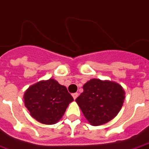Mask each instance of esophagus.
I'll return each instance as SVG.
<instances>
[{"mask_svg": "<svg viewBox=\"0 0 149 149\" xmlns=\"http://www.w3.org/2000/svg\"><path fill=\"white\" fill-rule=\"evenodd\" d=\"M72 95V97H73V99H74V100H76V99H77V98L78 97V95H79V94H78L77 92H76V93H73V94Z\"/></svg>", "mask_w": 149, "mask_h": 149, "instance_id": "34e87169", "label": "esophagus"}]
</instances>
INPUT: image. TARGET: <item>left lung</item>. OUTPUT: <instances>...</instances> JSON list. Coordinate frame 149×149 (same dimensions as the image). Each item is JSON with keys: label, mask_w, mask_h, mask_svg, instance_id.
Listing matches in <instances>:
<instances>
[{"label": "left lung", "mask_w": 149, "mask_h": 149, "mask_svg": "<svg viewBox=\"0 0 149 149\" xmlns=\"http://www.w3.org/2000/svg\"><path fill=\"white\" fill-rule=\"evenodd\" d=\"M83 89L76 102L91 125H103L118 114L125 95L119 84L94 78L84 84Z\"/></svg>", "instance_id": "1"}]
</instances>
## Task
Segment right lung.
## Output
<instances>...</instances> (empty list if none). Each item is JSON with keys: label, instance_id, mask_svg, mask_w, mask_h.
Here are the masks:
<instances>
[{"label": "right lung", "instance_id": "add662e5", "mask_svg": "<svg viewBox=\"0 0 149 149\" xmlns=\"http://www.w3.org/2000/svg\"><path fill=\"white\" fill-rule=\"evenodd\" d=\"M24 100L33 118L42 124L53 125L62 118L73 98L65 86L49 79L30 86L24 93Z\"/></svg>", "mask_w": 149, "mask_h": 149}]
</instances>
